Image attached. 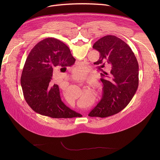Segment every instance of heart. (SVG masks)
<instances>
[{"label":"heart","instance_id":"b5f03b06","mask_svg":"<svg viewBox=\"0 0 160 160\" xmlns=\"http://www.w3.org/2000/svg\"><path fill=\"white\" fill-rule=\"evenodd\" d=\"M79 70H80V72L79 73L80 74H81V75H83V72H82V69L81 68H79ZM73 78H74V80H76L77 82H82V79H80V78H78V77L76 75H73Z\"/></svg>","mask_w":160,"mask_h":160}]
</instances>
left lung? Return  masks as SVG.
<instances>
[{
  "label": "left lung",
  "instance_id": "obj_1",
  "mask_svg": "<svg viewBox=\"0 0 160 160\" xmlns=\"http://www.w3.org/2000/svg\"><path fill=\"white\" fill-rule=\"evenodd\" d=\"M93 48L99 52L94 64L100 66L103 84L101 101L88 116L108 117L119 112L130 102L139 85V65L134 53L123 40L114 35L99 39ZM105 63L112 66L109 72L102 69Z\"/></svg>",
  "mask_w": 160,
  "mask_h": 160
}]
</instances>
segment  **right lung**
<instances>
[{"mask_svg":"<svg viewBox=\"0 0 160 160\" xmlns=\"http://www.w3.org/2000/svg\"><path fill=\"white\" fill-rule=\"evenodd\" d=\"M75 62L70 49L56 38H45L32 49L22 72L21 85L26 102L34 111L53 118L82 116L63 103L58 85L52 83L55 68H66Z\"/></svg>","mask_w":160,"mask_h":160,"instance_id":"right-lung-1","label":"right lung"}]
</instances>
